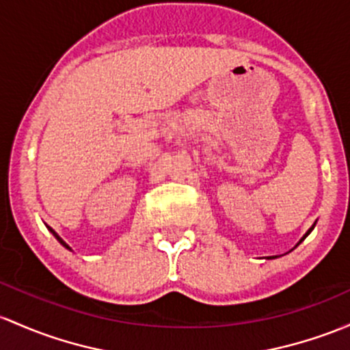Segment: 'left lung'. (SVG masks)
<instances>
[{
  "label": "left lung",
  "mask_w": 350,
  "mask_h": 350,
  "mask_svg": "<svg viewBox=\"0 0 350 350\" xmlns=\"http://www.w3.org/2000/svg\"><path fill=\"white\" fill-rule=\"evenodd\" d=\"M314 228H316V222H314V224H312V228H309V231H307V232L304 234V236H302V239H301V241H299V243H297V244H295V247H297V245H299V244H301V243H302V241H304L307 236H309V234H310V231H312V229H314ZM275 257H278V256H272V257H267V259H275Z\"/></svg>",
  "instance_id": "8db88e82"
}]
</instances>
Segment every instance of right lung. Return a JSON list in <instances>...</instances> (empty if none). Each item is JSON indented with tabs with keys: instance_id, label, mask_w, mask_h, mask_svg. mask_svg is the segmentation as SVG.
<instances>
[{
	"instance_id": "1",
	"label": "right lung",
	"mask_w": 350,
	"mask_h": 350,
	"mask_svg": "<svg viewBox=\"0 0 350 350\" xmlns=\"http://www.w3.org/2000/svg\"><path fill=\"white\" fill-rule=\"evenodd\" d=\"M46 228H48V231H49V232H51V234H53V236H55L57 241H59V244H61V245H64V247H66V249H68V251H72V249H71V247H69V245H68L66 243H64V241H63V239H61V237H59V236H57V232L55 231V229H53V228H49V226H46Z\"/></svg>"
}]
</instances>
